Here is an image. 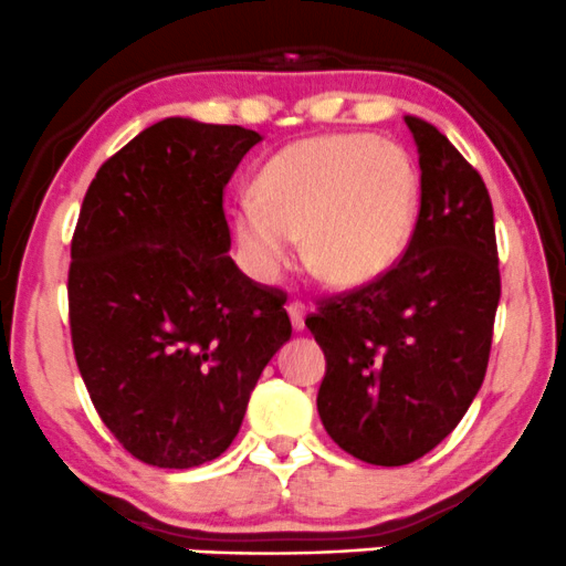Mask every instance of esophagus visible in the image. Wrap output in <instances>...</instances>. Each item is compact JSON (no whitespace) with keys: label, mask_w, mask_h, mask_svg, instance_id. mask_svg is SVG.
Segmentation results:
<instances>
[{"label":"esophagus","mask_w":566,"mask_h":566,"mask_svg":"<svg viewBox=\"0 0 566 566\" xmlns=\"http://www.w3.org/2000/svg\"><path fill=\"white\" fill-rule=\"evenodd\" d=\"M285 310H289V317H291V323H294V328L304 331V304L302 302H291Z\"/></svg>","instance_id":"obj_1"}]
</instances>
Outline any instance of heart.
<instances>
[{
  "mask_svg": "<svg viewBox=\"0 0 566 566\" xmlns=\"http://www.w3.org/2000/svg\"><path fill=\"white\" fill-rule=\"evenodd\" d=\"M421 175L400 145L374 135L298 139L262 166L254 201L232 214L238 256L272 283L294 262L317 281L349 289L381 277L413 238Z\"/></svg>",
  "mask_w": 566,
  "mask_h": 566,
  "instance_id": "heart-1",
  "label": "heart"
}]
</instances>
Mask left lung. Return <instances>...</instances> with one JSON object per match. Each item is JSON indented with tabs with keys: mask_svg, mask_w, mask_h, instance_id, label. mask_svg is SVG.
<instances>
[{
	"mask_svg": "<svg viewBox=\"0 0 566 566\" xmlns=\"http://www.w3.org/2000/svg\"><path fill=\"white\" fill-rule=\"evenodd\" d=\"M421 209L405 254L376 281L317 298L325 352L317 413L338 448L405 467L458 427L484 381L501 270L490 192L437 126L405 116Z\"/></svg>",
	"mask_w": 566,
	"mask_h": 566,
	"instance_id": "8db88e82",
	"label": "left lung"
}]
</instances>
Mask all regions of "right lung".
Listing matches in <instances>:
<instances>
[{"instance_id": "1", "label": "right lung", "mask_w": 566, "mask_h": 566, "mask_svg": "<svg viewBox=\"0 0 566 566\" xmlns=\"http://www.w3.org/2000/svg\"><path fill=\"white\" fill-rule=\"evenodd\" d=\"M259 132L164 118L97 169L71 241L69 321L90 400L126 453L214 461L291 338L285 294L228 256L222 196Z\"/></svg>"}]
</instances>
